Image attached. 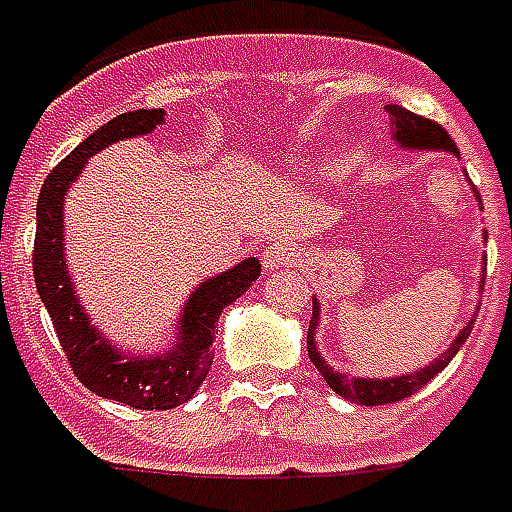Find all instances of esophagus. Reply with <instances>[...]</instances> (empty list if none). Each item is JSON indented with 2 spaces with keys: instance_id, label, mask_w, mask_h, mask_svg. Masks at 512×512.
<instances>
[{
  "instance_id": "1",
  "label": "esophagus",
  "mask_w": 512,
  "mask_h": 512,
  "mask_svg": "<svg viewBox=\"0 0 512 512\" xmlns=\"http://www.w3.org/2000/svg\"><path fill=\"white\" fill-rule=\"evenodd\" d=\"M294 261V248L288 245V242H272L270 248L264 251V270L267 272H275V270H283L286 264Z\"/></svg>"
}]
</instances>
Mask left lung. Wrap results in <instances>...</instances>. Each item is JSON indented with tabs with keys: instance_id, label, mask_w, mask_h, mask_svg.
<instances>
[{
	"instance_id": "1",
	"label": "left lung",
	"mask_w": 512,
	"mask_h": 512,
	"mask_svg": "<svg viewBox=\"0 0 512 512\" xmlns=\"http://www.w3.org/2000/svg\"><path fill=\"white\" fill-rule=\"evenodd\" d=\"M388 110V121H391V140H397L399 148L405 151H437V153H451V156H459L456 145L448 137L443 126L434 124L429 118H421V115L410 113L405 107L399 105H386ZM475 199H478V191H475ZM483 210V205H480ZM483 240H489V232H483ZM483 270V267H480ZM486 275V270H483ZM480 286H483V278H480ZM483 291V288H480ZM475 315L478 310L472 313V318L467 324L461 326L459 334L453 337V343L448 345V351L440 353L432 364H426L416 372H405V375H391V378H351L345 372L334 370L332 364L321 356L318 351V343H315V332L321 326V302L313 297V318H310V329H307V356L315 364V370L321 372V378L329 383L334 394H340L348 402H356V405H388V402H399V399L410 397L416 394L418 388H424L434 375L451 364V359L459 353V348L467 343L470 337V329L475 324Z\"/></svg>"
}]
</instances>
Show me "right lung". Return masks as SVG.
I'll return each instance as SVG.
<instances>
[{
    "mask_svg": "<svg viewBox=\"0 0 512 512\" xmlns=\"http://www.w3.org/2000/svg\"><path fill=\"white\" fill-rule=\"evenodd\" d=\"M164 110L121 113L80 142L59 167L45 178L37 199V237H34V286L51 315L61 348L72 370L96 397L115 399L137 410H172L197 394L213 364V340L218 315L248 291L261 275L256 256L202 280L175 321V340L151 353L118 348L80 305L78 288L67 267L64 202L67 191L83 175L88 159L113 142L153 134L164 124Z\"/></svg>",
    "mask_w": 512,
    "mask_h": 512,
    "instance_id": "obj_1",
    "label": "right lung"
}]
</instances>
